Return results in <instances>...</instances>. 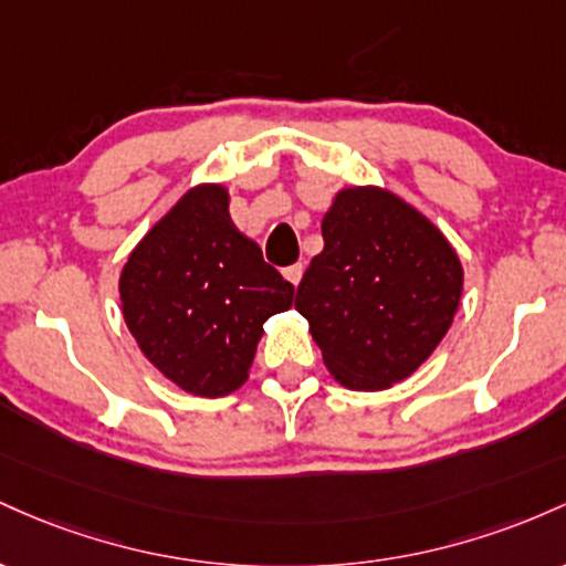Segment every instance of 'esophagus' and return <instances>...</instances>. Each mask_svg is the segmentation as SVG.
<instances>
[{
	"label": "esophagus",
	"mask_w": 566,
	"mask_h": 566,
	"mask_svg": "<svg viewBox=\"0 0 566 566\" xmlns=\"http://www.w3.org/2000/svg\"><path fill=\"white\" fill-rule=\"evenodd\" d=\"M302 272H304V266H302V264H291V266H285L283 275H285V281H289V283L300 285V281H302Z\"/></svg>",
	"instance_id": "esophagus-1"
}]
</instances>
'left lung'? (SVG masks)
<instances>
[{
    "label": "left lung",
    "mask_w": 566,
    "mask_h": 566,
    "mask_svg": "<svg viewBox=\"0 0 566 566\" xmlns=\"http://www.w3.org/2000/svg\"><path fill=\"white\" fill-rule=\"evenodd\" d=\"M321 232L296 310L328 371L353 390L401 382L452 326L460 259L422 213L377 187L342 189Z\"/></svg>",
    "instance_id": "left-lung-1"
}]
</instances>
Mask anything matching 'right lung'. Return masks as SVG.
Masks as SVG:
<instances>
[{"instance_id": "right-lung-1", "label": "right lung", "mask_w": 566, "mask_h": 566, "mask_svg": "<svg viewBox=\"0 0 566 566\" xmlns=\"http://www.w3.org/2000/svg\"><path fill=\"white\" fill-rule=\"evenodd\" d=\"M119 300L146 358L181 390L216 398L249 379L264 321L294 304V285L232 224L227 189L202 184L136 245Z\"/></svg>"}]
</instances>
